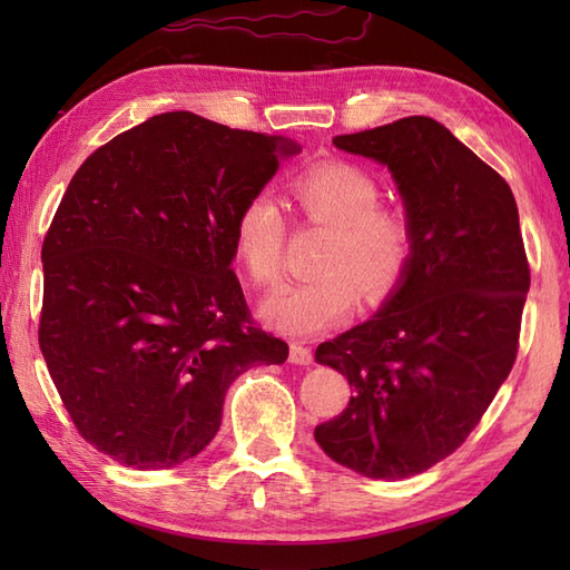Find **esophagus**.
<instances>
[{
	"label": "esophagus",
	"mask_w": 570,
	"mask_h": 570,
	"mask_svg": "<svg viewBox=\"0 0 570 570\" xmlns=\"http://www.w3.org/2000/svg\"><path fill=\"white\" fill-rule=\"evenodd\" d=\"M288 360H292L294 365H311V362H313V350L308 345H304V343L294 341L292 347H288Z\"/></svg>",
	"instance_id": "obj_1"
}]
</instances>
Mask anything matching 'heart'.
Listing matches in <instances>:
<instances>
[{"instance_id":"heart-1","label":"heart","mask_w":570,"mask_h":570,"mask_svg":"<svg viewBox=\"0 0 570 570\" xmlns=\"http://www.w3.org/2000/svg\"><path fill=\"white\" fill-rule=\"evenodd\" d=\"M288 193L298 220L328 227V237L316 259L318 276L284 284L264 301L266 325L286 335H316L350 318L360 288L372 304L396 292L414 262L416 229L406 210L380 203L382 188L367 168L318 161L292 180ZM286 233V217L266 193L239 208L237 257L257 286L282 278Z\"/></svg>"}]
</instances>
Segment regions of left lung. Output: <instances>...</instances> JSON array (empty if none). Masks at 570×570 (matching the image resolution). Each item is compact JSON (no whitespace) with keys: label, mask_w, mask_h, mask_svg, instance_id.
I'll list each match as a JSON object with an SVG mask.
<instances>
[{"label":"left lung","mask_w":570,"mask_h":570,"mask_svg":"<svg viewBox=\"0 0 570 570\" xmlns=\"http://www.w3.org/2000/svg\"><path fill=\"white\" fill-rule=\"evenodd\" d=\"M390 166L416 229L404 282L316 360L353 396L313 431L335 463L402 480L455 453L512 372L529 262L507 180L431 117L335 137Z\"/></svg>","instance_id":"obj_1"}]
</instances>
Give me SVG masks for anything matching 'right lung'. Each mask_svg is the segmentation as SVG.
<instances>
[{"label": "right lung", "mask_w": 570, "mask_h": 570, "mask_svg": "<svg viewBox=\"0 0 570 570\" xmlns=\"http://www.w3.org/2000/svg\"><path fill=\"white\" fill-rule=\"evenodd\" d=\"M278 137L164 112L95 149L43 237L39 345L72 426L137 470L186 463L225 394L288 345L233 272L235 217L269 184Z\"/></svg>", "instance_id": "add662e5"}]
</instances>
